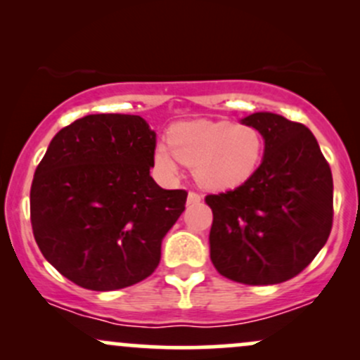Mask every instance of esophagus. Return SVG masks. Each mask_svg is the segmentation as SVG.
<instances>
[{
    "label": "esophagus",
    "mask_w": 360,
    "mask_h": 360,
    "mask_svg": "<svg viewBox=\"0 0 360 360\" xmlns=\"http://www.w3.org/2000/svg\"><path fill=\"white\" fill-rule=\"evenodd\" d=\"M200 201H201L200 194L194 193V191L188 193V205H196V203H200Z\"/></svg>",
    "instance_id": "obj_1"
}]
</instances>
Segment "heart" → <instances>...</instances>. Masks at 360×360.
<instances>
[{
  "mask_svg": "<svg viewBox=\"0 0 360 360\" xmlns=\"http://www.w3.org/2000/svg\"><path fill=\"white\" fill-rule=\"evenodd\" d=\"M262 150V134L249 123L193 120L176 123L169 130V142L155 143L154 164L172 179L183 162L203 188L225 191L254 174Z\"/></svg>",
  "mask_w": 360,
  "mask_h": 360,
  "instance_id": "1",
  "label": "heart"
}]
</instances>
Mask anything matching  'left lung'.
Wrapping results in <instances>:
<instances>
[{"mask_svg":"<svg viewBox=\"0 0 360 360\" xmlns=\"http://www.w3.org/2000/svg\"><path fill=\"white\" fill-rule=\"evenodd\" d=\"M264 137L260 166L232 191L208 194L210 257L225 278L249 286L298 276L328 240L333 179L315 135L276 113L242 120Z\"/></svg>","mask_w":360,"mask_h":360,"instance_id":"1","label":"left lung"}]
</instances>
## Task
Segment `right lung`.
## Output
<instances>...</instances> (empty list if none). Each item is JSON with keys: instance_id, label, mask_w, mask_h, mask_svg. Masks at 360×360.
<instances>
[{"instance_id": "1", "label": "right lung", "mask_w": 360, "mask_h": 360, "mask_svg": "<svg viewBox=\"0 0 360 360\" xmlns=\"http://www.w3.org/2000/svg\"><path fill=\"white\" fill-rule=\"evenodd\" d=\"M155 131L137 115L100 113L57 131L37 167L30 220L64 278L93 291L143 281L188 193L152 179Z\"/></svg>"}]
</instances>
